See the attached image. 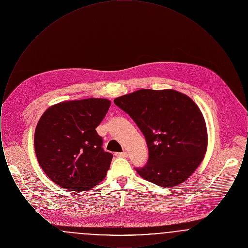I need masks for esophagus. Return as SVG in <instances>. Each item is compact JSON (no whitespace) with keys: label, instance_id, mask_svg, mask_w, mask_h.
Masks as SVG:
<instances>
[{"label":"esophagus","instance_id":"obj_1","mask_svg":"<svg viewBox=\"0 0 248 248\" xmlns=\"http://www.w3.org/2000/svg\"><path fill=\"white\" fill-rule=\"evenodd\" d=\"M116 156L119 157H128V154L126 152H124V153H120V154H115Z\"/></svg>","mask_w":248,"mask_h":248}]
</instances>
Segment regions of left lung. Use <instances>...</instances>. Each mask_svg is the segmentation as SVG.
<instances>
[{
    "instance_id": "left-lung-1",
    "label": "left lung",
    "mask_w": 248,
    "mask_h": 248,
    "mask_svg": "<svg viewBox=\"0 0 248 248\" xmlns=\"http://www.w3.org/2000/svg\"><path fill=\"white\" fill-rule=\"evenodd\" d=\"M114 103L129 114L148 145L149 160L138 174L168 188L189 178L204 158L207 129L200 108L187 94L173 89H140Z\"/></svg>"
}]
</instances>
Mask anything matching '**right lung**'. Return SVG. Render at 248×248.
I'll return each instance as SVG.
<instances>
[{
    "mask_svg": "<svg viewBox=\"0 0 248 248\" xmlns=\"http://www.w3.org/2000/svg\"><path fill=\"white\" fill-rule=\"evenodd\" d=\"M109 106L106 98L63 101L41 116L34 134L36 157L59 187L83 192L106 177L113 155L104 152L95 128Z\"/></svg>",
    "mask_w": 248,
    "mask_h": 248,
    "instance_id": "right-lung-1",
    "label": "right lung"
}]
</instances>
